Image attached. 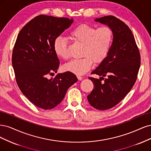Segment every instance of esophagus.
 <instances>
[{
  "label": "esophagus",
  "mask_w": 151,
  "mask_h": 151,
  "mask_svg": "<svg viewBox=\"0 0 151 151\" xmlns=\"http://www.w3.org/2000/svg\"><path fill=\"white\" fill-rule=\"evenodd\" d=\"M77 78L79 80H83V78L82 76H77Z\"/></svg>",
  "instance_id": "esophagus-1"
}]
</instances>
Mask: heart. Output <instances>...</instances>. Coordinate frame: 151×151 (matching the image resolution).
I'll list each match as a JSON object with an SVG mask.
<instances>
[{
    "label": "heart",
    "instance_id": "obj_1",
    "mask_svg": "<svg viewBox=\"0 0 151 151\" xmlns=\"http://www.w3.org/2000/svg\"><path fill=\"white\" fill-rule=\"evenodd\" d=\"M70 36L75 42L83 45L80 60H75L63 66L65 71L77 75H83L88 71L93 65L103 61L108 55L113 41L114 32L108 26L96 28L90 24H82L73 29ZM56 55L63 60L69 59L68 43L64 38L58 37L54 44Z\"/></svg>",
    "mask_w": 151,
    "mask_h": 151
}]
</instances>
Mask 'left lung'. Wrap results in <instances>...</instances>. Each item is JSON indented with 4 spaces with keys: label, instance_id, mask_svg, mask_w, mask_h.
<instances>
[{
    "label": "left lung",
    "instance_id": "1",
    "mask_svg": "<svg viewBox=\"0 0 151 151\" xmlns=\"http://www.w3.org/2000/svg\"><path fill=\"white\" fill-rule=\"evenodd\" d=\"M95 21L107 25L114 32L107 56L91 73L101 77H89L95 87L87 96L88 101L96 109L105 110L117 105L132 89L137 80L140 56L132 31L123 21L113 16Z\"/></svg>",
    "mask_w": 151,
    "mask_h": 151
}]
</instances>
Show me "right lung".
Instances as JSON below:
<instances>
[{"label":"right lung","mask_w":151,"mask_h":151,"mask_svg":"<svg viewBox=\"0 0 151 151\" xmlns=\"http://www.w3.org/2000/svg\"><path fill=\"white\" fill-rule=\"evenodd\" d=\"M73 22V19L40 15L27 23L17 36L12 57L16 82L24 95L39 108H55L78 81L70 71L47 78L60 66L55 41Z\"/></svg>","instance_id":"add662e5"}]
</instances>
